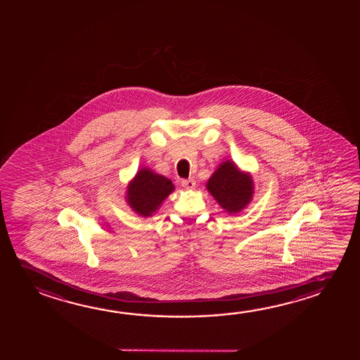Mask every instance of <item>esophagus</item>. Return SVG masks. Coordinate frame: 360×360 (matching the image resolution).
<instances>
[{
	"label": "esophagus",
	"instance_id": "esophagus-1",
	"mask_svg": "<svg viewBox=\"0 0 360 360\" xmlns=\"http://www.w3.org/2000/svg\"><path fill=\"white\" fill-rule=\"evenodd\" d=\"M182 186L186 189H193L195 187V181L189 178V179H183Z\"/></svg>",
	"mask_w": 360,
	"mask_h": 360
}]
</instances>
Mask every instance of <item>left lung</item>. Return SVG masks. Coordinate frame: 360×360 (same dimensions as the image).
Here are the masks:
<instances>
[{
  "instance_id": "left-lung-1",
  "label": "left lung",
  "mask_w": 360,
  "mask_h": 360,
  "mask_svg": "<svg viewBox=\"0 0 360 360\" xmlns=\"http://www.w3.org/2000/svg\"><path fill=\"white\" fill-rule=\"evenodd\" d=\"M206 186L218 205L231 214L242 211L254 195V181L251 174L242 172L231 160L218 165Z\"/></svg>"
}]
</instances>
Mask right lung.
Masks as SVG:
<instances>
[{
  "label": "right lung",
  "mask_w": 360,
  "mask_h": 360,
  "mask_svg": "<svg viewBox=\"0 0 360 360\" xmlns=\"http://www.w3.org/2000/svg\"><path fill=\"white\" fill-rule=\"evenodd\" d=\"M173 191L171 179L143 167L128 184L127 202L139 216L150 217Z\"/></svg>",
  "instance_id": "obj_1"
}]
</instances>
